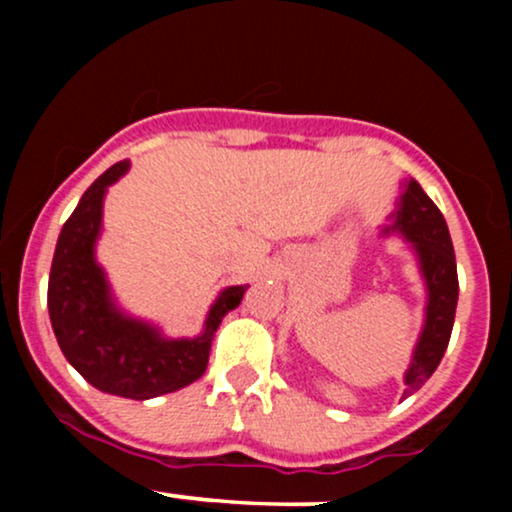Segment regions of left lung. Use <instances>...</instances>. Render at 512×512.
Returning <instances> with one entry per match:
<instances>
[{"label":"left lung","mask_w":512,"mask_h":512,"mask_svg":"<svg viewBox=\"0 0 512 512\" xmlns=\"http://www.w3.org/2000/svg\"><path fill=\"white\" fill-rule=\"evenodd\" d=\"M383 233H399L414 250L419 260L421 276L426 284V320L424 330L419 334V342L414 346V356L404 373V385L407 395L419 390L438 368L440 358L448 349L452 322H455L457 308V264L455 250L448 223L431 197L421 190L416 180H409L404 185L399 207L392 214V226H385Z\"/></svg>","instance_id":"1"}]
</instances>
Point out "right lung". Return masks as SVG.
I'll use <instances>...</instances> for the list:
<instances>
[{
    "mask_svg": "<svg viewBox=\"0 0 512 512\" xmlns=\"http://www.w3.org/2000/svg\"><path fill=\"white\" fill-rule=\"evenodd\" d=\"M129 170V161L110 166L84 192L62 226L48 281L52 330L64 358L86 383L108 395L151 399L180 390L204 375L211 339L223 315L238 308L248 286H228L209 308L204 332L195 339H166L158 327L122 313L96 262L103 197Z\"/></svg>",
    "mask_w": 512,
    "mask_h": 512,
    "instance_id": "add662e5",
    "label": "right lung"
}]
</instances>
